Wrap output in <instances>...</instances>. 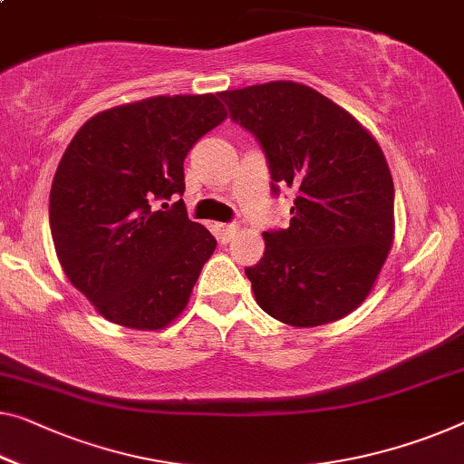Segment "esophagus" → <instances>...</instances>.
Instances as JSON below:
<instances>
[{"instance_id":"esophagus-1","label":"esophagus","mask_w":464,"mask_h":464,"mask_svg":"<svg viewBox=\"0 0 464 464\" xmlns=\"http://www.w3.org/2000/svg\"><path fill=\"white\" fill-rule=\"evenodd\" d=\"M217 231H218V237H220V239L229 241V239H233V235L237 233V225L220 223V225H217Z\"/></svg>"}]
</instances>
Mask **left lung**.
<instances>
[{
    "label": "left lung",
    "instance_id": "obj_1",
    "mask_svg": "<svg viewBox=\"0 0 464 464\" xmlns=\"http://www.w3.org/2000/svg\"><path fill=\"white\" fill-rule=\"evenodd\" d=\"M266 154L276 185L298 188L287 229L265 231L247 266L254 298L273 319L319 327L371 294L393 241V181L379 143L335 102L294 81L218 95Z\"/></svg>",
    "mask_w": 464,
    "mask_h": 464
}]
</instances>
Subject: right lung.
<instances>
[{"mask_svg": "<svg viewBox=\"0 0 464 464\" xmlns=\"http://www.w3.org/2000/svg\"><path fill=\"white\" fill-rule=\"evenodd\" d=\"M227 110L217 95H156L89 119L72 137L50 191L55 254L106 321L158 331L188 306L217 239L193 223L183 160ZM164 198V211H154Z\"/></svg>", "mask_w": 464, "mask_h": 464, "instance_id": "1", "label": "right lung"}]
</instances>
